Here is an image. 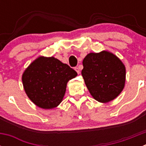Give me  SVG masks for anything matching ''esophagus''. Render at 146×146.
I'll return each instance as SVG.
<instances>
[{"instance_id": "esophagus-1", "label": "esophagus", "mask_w": 146, "mask_h": 146, "mask_svg": "<svg viewBox=\"0 0 146 146\" xmlns=\"http://www.w3.org/2000/svg\"><path fill=\"white\" fill-rule=\"evenodd\" d=\"M74 69H75L76 72H77V74H80V68H79V67H75V68H74Z\"/></svg>"}]
</instances>
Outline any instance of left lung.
I'll list each match as a JSON object with an SVG mask.
<instances>
[{
  "label": "left lung",
  "instance_id": "8db88e82",
  "mask_svg": "<svg viewBox=\"0 0 146 146\" xmlns=\"http://www.w3.org/2000/svg\"><path fill=\"white\" fill-rule=\"evenodd\" d=\"M82 76L86 87L96 101L107 103L123 91L126 68L116 55L108 51L88 54L82 61Z\"/></svg>",
  "mask_w": 146,
  "mask_h": 146
}]
</instances>
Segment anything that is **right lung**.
I'll return each instance as SVG.
<instances>
[{"label":"right lung","instance_id":"1","mask_svg":"<svg viewBox=\"0 0 146 146\" xmlns=\"http://www.w3.org/2000/svg\"><path fill=\"white\" fill-rule=\"evenodd\" d=\"M77 75L58 59L40 56L25 69L22 80L27 96L36 106L52 109L63 100L68 81Z\"/></svg>","mask_w":146,"mask_h":146}]
</instances>
